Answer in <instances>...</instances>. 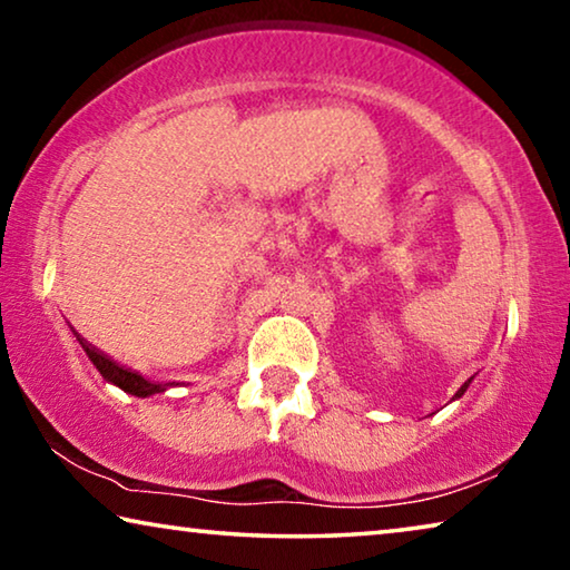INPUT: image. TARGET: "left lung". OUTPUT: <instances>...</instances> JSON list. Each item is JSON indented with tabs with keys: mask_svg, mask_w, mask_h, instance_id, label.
Wrapping results in <instances>:
<instances>
[{
	"mask_svg": "<svg viewBox=\"0 0 570 570\" xmlns=\"http://www.w3.org/2000/svg\"><path fill=\"white\" fill-rule=\"evenodd\" d=\"M464 391H466V385H462V391H459V393H456V395H462V393H464Z\"/></svg>",
	"mask_w": 570,
	"mask_h": 570,
	"instance_id": "1",
	"label": "left lung"
}]
</instances>
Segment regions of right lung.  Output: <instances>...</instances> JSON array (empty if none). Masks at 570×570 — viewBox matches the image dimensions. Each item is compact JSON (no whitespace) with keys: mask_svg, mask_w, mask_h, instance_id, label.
Segmentation results:
<instances>
[{"mask_svg":"<svg viewBox=\"0 0 570 570\" xmlns=\"http://www.w3.org/2000/svg\"><path fill=\"white\" fill-rule=\"evenodd\" d=\"M73 334H76V337H78L80 347L86 350V355H88L90 363H94V365L98 367V373H101L108 383L119 385L121 391L131 393V395H141V399H144V395H151V393L161 391L159 385L149 383L147 377H141L139 373H134L131 367H124V365L116 363V360H111V357H108V355H104L101 350L94 347V345H90V342H86L83 337H80V334H78L76 330H73Z\"/></svg>","mask_w":570,"mask_h":570,"instance_id":"obj_1","label":"right lung"}]
</instances>
